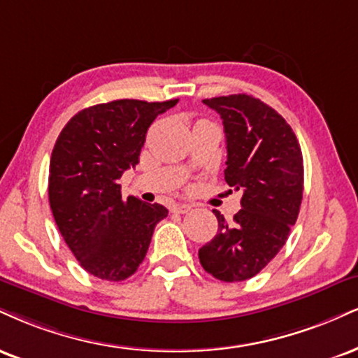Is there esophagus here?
<instances>
[{
    "instance_id": "esophagus-1",
    "label": "esophagus",
    "mask_w": 358,
    "mask_h": 358,
    "mask_svg": "<svg viewBox=\"0 0 358 358\" xmlns=\"http://www.w3.org/2000/svg\"><path fill=\"white\" fill-rule=\"evenodd\" d=\"M192 210V205H187V203H175L171 206V212L173 213H187Z\"/></svg>"
}]
</instances>
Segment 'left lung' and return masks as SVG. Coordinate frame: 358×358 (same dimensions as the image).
<instances>
[{
	"mask_svg": "<svg viewBox=\"0 0 358 358\" xmlns=\"http://www.w3.org/2000/svg\"><path fill=\"white\" fill-rule=\"evenodd\" d=\"M223 120L225 182L242 192V210L198 250L205 272L222 282L255 277L285 245L303 196V158L294 130L258 98L238 93L203 100ZM231 192V190H230Z\"/></svg>",
	"mask_w": 358,
	"mask_h": 358,
	"instance_id": "left-lung-1",
	"label": "left lung"
}]
</instances>
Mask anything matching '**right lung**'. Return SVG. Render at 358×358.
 Masks as SVG:
<instances>
[{
	"instance_id": "add662e5",
	"label": "right lung",
	"mask_w": 358,
	"mask_h": 358,
	"mask_svg": "<svg viewBox=\"0 0 358 358\" xmlns=\"http://www.w3.org/2000/svg\"><path fill=\"white\" fill-rule=\"evenodd\" d=\"M178 100H115L81 110L64 124L50 160L48 196L58 230L93 277L122 282L148 252L168 210L122 196L124 170L140 162L146 131Z\"/></svg>"
}]
</instances>
